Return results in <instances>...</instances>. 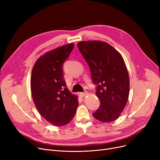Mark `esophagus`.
I'll use <instances>...</instances> for the list:
<instances>
[{
    "instance_id": "esophagus-1",
    "label": "esophagus",
    "mask_w": 160,
    "mask_h": 160,
    "mask_svg": "<svg viewBox=\"0 0 160 160\" xmlns=\"http://www.w3.org/2000/svg\"><path fill=\"white\" fill-rule=\"evenodd\" d=\"M88 94V92H83V93H78L79 96H80L81 97H85L86 95Z\"/></svg>"
}]
</instances>
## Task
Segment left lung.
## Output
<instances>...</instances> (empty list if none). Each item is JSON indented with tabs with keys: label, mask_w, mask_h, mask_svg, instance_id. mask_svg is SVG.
I'll return each mask as SVG.
<instances>
[{
	"label": "left lung",
	"mask_w": 160,
	"mask_h": 160,
	"mask_svg": "<svg viewBox=\"0 0 160 160\" xmlns=\"http://www.w3.org/2000/svg\"><path fill=\"white\" fill-rule=\"evenodd\" d=\"M77 46L89 65L92 81L97 85L96 95L100 104L93 115L101 122L114 121L129 96V76L123 58L106 42L81 41Z\"/></svg>",
	"instance_id": "obj_1"
}]
</instances>
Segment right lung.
<instances>
[{
    "instance_id": "add662e5",
    "label": "right lung",
    "mask_w": 160,
    "mask_h": 160,
    "mask_svg": "<svg viewBox=\"0 0 160 160\" xmlns=\"http://www.w3.org/2000/svg\"><path fill=\"white\" fill-rule=\"evenodd\" d=\"M74 45L70 43L47 52L38 59L32 71L33 102L40 115L56 127L68 124L78 104L77 96L67 88L63 74V63Z\"/></svg>"
}]
</instances>
